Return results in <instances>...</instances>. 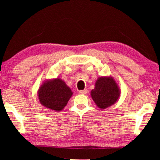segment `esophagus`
<instances>
[{
	"instance_id": "obj_1",
	"label": "esophagus",
	"mask_w": 160,
	"mask_h": 160,
	"mask_svg": "<svg viewBox=\"0 0 160 160\" xmlns=\"http://www.w3.org/2000/svg\"><path fill=\"white\" fill-rule=\"evenodd\" d=\"M79 93H80V94H86L87 93H88V90H80V91H79Z\"/></svg>"
}]
</instances>
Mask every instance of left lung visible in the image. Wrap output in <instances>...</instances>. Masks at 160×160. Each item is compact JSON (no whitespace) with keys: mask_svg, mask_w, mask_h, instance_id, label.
<instances>
[{"mask_svg":"<svg viewBox=\"0 0 160 160\" xmlns=\"http://www.w3.org/2000/svg\"><path fill=\"white\" fill-rule=\"evenodd\" d=\"M90 95L97 106L99 109H104L118 101L121 90L113 77L102 76L97 78L94 89L90 92Z\"/></svg>","mask_w":160,"mask_h":160,"instance_id":"8db88e82","label":"left lung"}]
</instances>
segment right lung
I'll return each instance as SVG.
<instances>
[{"label":"right lung","mask_w":160,"mask_h":160,"mask_svg":"<svg viewBox=\"0 0 160 160\" xmlns=\"http://www.w3.org/2000/svg\"><path fill=\"white\" fill-rule=\"evenodd\" d=\"M72 94L69 87L59 78L45 80L37 92L40 104L56 112L64 109Z\"/></svg>","instance_id":"add662e5"}]
</instances>
